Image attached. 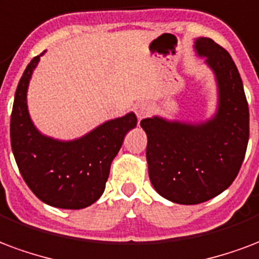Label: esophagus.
Returning a JSON list of instances; mask_svg holds the SVG:
<instances>
[{
    "label": "esophagus",
    "instance_id": "esophagus-1",
    "mask_svg": "<svg viewBox=\"0 0 259 259\" xmlns=\"http://www.w3.org/2000/svg\"><path fill=\"white\" fill-rule=\"evenodd\" d=\"M151 111H152V107H151V104L147 103V101L141 100L136 103L135 112L139 119H143V118H145V116H148V115L151 114Z\"/></svg>",
    "mask_w": 259,
    "mask_h": 259
}]
</instances>
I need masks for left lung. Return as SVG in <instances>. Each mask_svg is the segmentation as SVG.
Returning a JSON list of instances; mask_svg holds the SVG:
<instances>
[{
    "label": "left lung",
    "mask_w": 259,
    "mask_h": 259,
    "mask_svg": "<svg viewBox=\"0 0 259 259\" xmlns=\"http://www.w3.org/2000/svg\"><path fill=\"white\" fill-rule=\"evenodd\" d=\"M193 48L215 78V114L195 123L156 115L140 123L148 139L149 180L160 196L178 204H199L224 192L240 170L250 133L248 104L231 55L210 38H196Z\"/></svg>",
    "instance_id": "1"
}]
</instances>
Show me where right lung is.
I'll return each mask as SVG.
<instances>
[{"mask_svg":"<svg viewBox=\"0 0 259 259\" xmlns=\"http://www.w3.org/2000/svg\"><path fill=\"white\" fill-rule=\"evenodd\" d=\"M44 53L30 61L17 85L11 115L12 152L23 180L39 200L53 207L79 210L103 195L111 163L137 118L129 112L68 141L42 135L30 118L27 91Z\"/></svg>","mask_w":259,"mask_h":259,"instance_id":"add662e5","label":"right lung"}]
</instances>
